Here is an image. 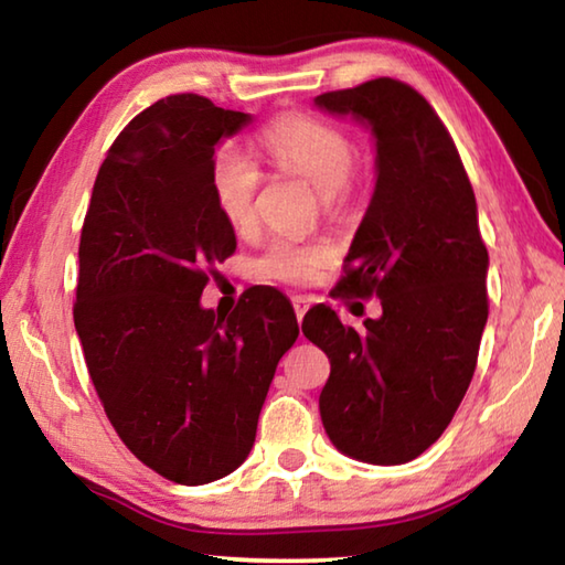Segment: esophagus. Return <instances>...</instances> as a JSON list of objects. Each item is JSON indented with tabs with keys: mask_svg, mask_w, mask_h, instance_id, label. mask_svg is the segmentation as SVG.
Wrapping results in <instances>:
<instances>
[{
	"mask_svg": "<svg viewBox=\"0 0 565 565\" xmlns=\"http://www.w3.org/2000/svg\"><path fill=\"white\" fill-rule=\"evenodd\" d=\"M291 303H294V311H296V319L299 321H303V313L309 311V299H306V296H294L291 299Z\"/></svg>",
	"mask_w": 565,
	"mask_h": 565,
	"instance_id": "obj_1",
	"label": "esophagus"
}]
</instances>
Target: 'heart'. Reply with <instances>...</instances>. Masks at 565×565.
<instances>
[{
    "mask_svg": "<svg viewBox=\"0 0 565 565\" xmlns=\"http://www.w3.org/2000/svg\"><path fill=\"white\" fill-rule=\"evenodd\" d=\"M271 164L301 177L329 209L349 194L353 177V141L343 129L303 114H284L262 134ZM264 174L252 154L238 147H222L212 161V194L224 222L236 234H248L256 226V199ZM331 248L323 244H296L291 238H274L256 259L259 279L281 284H309Z\"/></svg>",
    "mask_w": 565,
    "mask_h": 565,
    "instance_id": "heart-1",
    "label": "heart"
}]
</instances>
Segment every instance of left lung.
<instances>
[{"mask_svg": "<svg viewBox=\"0 0 565 565\" xmlns=\"http://www.w3.org/2000/svg\"><path fill=\"white\" fill-rule=\"evenodd\" d=\"M313 104L374 134V196L337 289L381 301L363 329L323 303L303 317V337L331 361L321 420L341 454L406 463L446 431L476 371L489 319L476 196L451 134L408 84L381 76Z\"/></svg>", "mask_w": 565, "mask_h": 565, "instance_id": "1", "label": "left lung"}]
</instances>
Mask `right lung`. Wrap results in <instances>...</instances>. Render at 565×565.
Wrapping results in <instances>:
<instances>
[{"label":"right lung","mask_w":565,"mask_h":565,"mask_svg":"<svg viewBox=\"0 0 565 565\" xmlns=\"http://www.w3.org/2000/svg\"><path fill=\"white\" fill-rule=\"evenodd\" d=\"M252 114L174 94L137 114L99 167L79 242L74 327L92 384L129 451L181 486L246 461L276 363L299 323L289 299L254 289L204 309L234 228L212 194L216 145Z\"/></svg>","instance_id":"obj_1"}]
</instances>
